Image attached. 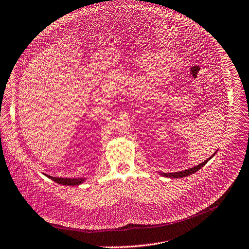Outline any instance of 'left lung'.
Here are the masks:
<instances>
[{
  "label": "left lung",
  "mask_w": 249,
  "mask_h": 249,
  "mask_svg": "<svg viewBox=\"0 0 249 249\" xmlns=\"http://www.w3.org/2000/svg\"><path fill=\"white\" fill-rule=\"evenodd\" d=\"M215 153H216V152H215ZM215 153L213 154L212 157H210L209 159H207L205 162H202V163H200V164H198V165H196V166H195V167H193V168H190V169H188V170L180 171V172H176V173H160V175L163 176V177L171 178H184V177L190 176V175H192V174L197 172L199 169H201L203 166H205V165L212 159V158L215 155Z\"/></svg>",
  "instance_id": "1"
}]
</instances>
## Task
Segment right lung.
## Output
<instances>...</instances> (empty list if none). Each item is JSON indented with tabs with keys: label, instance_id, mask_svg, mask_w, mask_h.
Listing matches in <instances>:
<instances>
[{
	"label": "right lung",
	"instance_id": "right-lung-1",
	"mask_svg": "<svg viewBox=\"0 0 249 249\" xmlns=\"http://www.w3.org/2000/svg\"><path fill=\"white\" fill-rule=\"evenodd\" d=\"M48 178L53 179V182L59 184V185H64V186H79L81 185L84 180L85 178H55L47 175Z\"/></svg>",
	"mask_w": 249,
	"mask_h": 249
}]
</instances>
